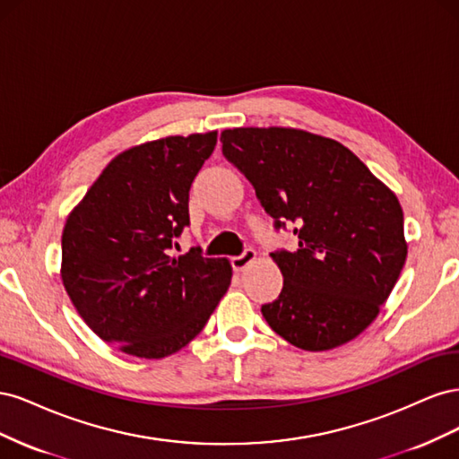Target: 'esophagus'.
Listing matches in <instances>:
<instances>
[{
    "mask_svg": "<svg viewBox=\"0 0 459 459\" xmlns=\"http://www.w3.org/2000/svg\"><path fill=\"white\" fill-rule=\"evenodd\" d=\"M255 258H256V253L253 251V248H245V251L239 256L231 258V266H233V270L243 272Z\"/></svg>",
    "mask_w": 459,
    "mask_h": 459,
    "instance_id": "1",
    "label": "esophagus"
}]
</instances>
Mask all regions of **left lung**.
Masks as SVG:
<instances>
[{
  "instance_id": "1",
  "label": "left lung",
  "mask_w": 459,
  "mask_h": 459,
  "mask_svg": "<svg viewBox=\"0 0 459 459\" xmlns=\"http://www.w3.org/2000/svg\"><path fill=\"white\" fill-rule=\"evenodd\" d=\"M221 152L253 184L297 251L270 256L283 289L262 304L268 325L302 351H331L379 314L404 268V214L394 193L351 149L295 128H233Z\"/></svg>"
}]
</instances>
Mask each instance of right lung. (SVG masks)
Masks as SVG:
<instances>
[{
    "mask_svg": "<svg viewBox=\"0 0 459 459\" xmlns=\"http://www.w3.org/2000/svg\"><path fill=\"white\" fill-rule=\"evenodd\" d=\"M216 132L170 135L107 164L63 230V285L88 327L137 358H164L195 339L231 283L228 258L193 247L170 256L189 226V189Z\"/></svg>",
    "mask_w": 459,
    "mask_h": 459,
    "instance_id": "add662e5",
    "label": "right lung"
}]
</instances>
